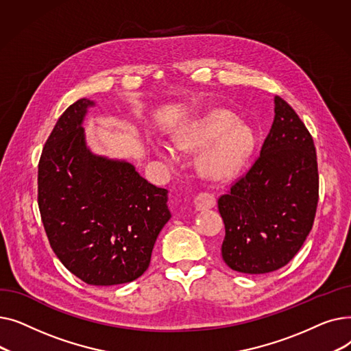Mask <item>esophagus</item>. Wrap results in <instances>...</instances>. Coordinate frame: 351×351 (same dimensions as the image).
<instances>
[{
    "instance_id": "34e87169",
    "label": "esophagus",
    "mask_w": 351,
    "mask_h": 351,
    "mask_svg": "<svg viewBox=\"0 0 351 351\" xmlns=\"http://www.w3.org/2000/svg\"><path fill=\"white\" fill-rule=\"evenodd\" d=\"M216 204V197L212 193H199L195 197V208L196 210H208L212 209Z\"/></svg>"
}]
</instances>
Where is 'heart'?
I'll return each mask as SVG.
<instances>
[{
	"instance_id": "heart-1",
	"label": "heart",
	"mask_w": 351,
	"mask_h": 351,
	"mask_svg": "<svg viewBox=\"0 0 351 351\" xmlns=\"http://www.w3.org/2000/svg\"><path fill=\"white\" fill-rule=\"evenodd\" d=\"M178 149L197 152V171L212 180H230L241 173L256 149L253 129L239 122L226 109L215 108L202 114L173 132ZM155 154L165 162H173V146L163 141H154Z\"/></svg>"
}]
</instances>
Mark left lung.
Segmentation results:
<instances>
[{
  "label": "left lung",
  "mask_w": 351,
  "mask_h": 351,
  "mask_svg": "<svg viewBox=\"0 0 351 351\" xmlns=\"http://www.w3.org/2000/svg\"><path fill=\"white\" fill-rule=\"evenodd\" d=\"M317 200L313 138L294 109L274 97V119L261 156L217 200L226 232L225 263L247 274L287 265L313 228Z\"/></svg>",
  "instance_id": "1"
}]
</instances>
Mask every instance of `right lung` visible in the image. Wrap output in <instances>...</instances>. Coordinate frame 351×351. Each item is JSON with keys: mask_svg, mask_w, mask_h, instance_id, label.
Listing matches in <instances>:
<instances>
[{"mask_svg": "<svg viewBox=\"0 0 351 351\" xmlns=\"http://www.w3.org/2000/svg\"><path fill=\"white\" fill-rule=\"evenodd\" d=\"M94 105L78 99L53 126L38 165V206L62 265L88 285L114 286L149 267L172 215L168 191L143 179L132 163L89 149L82 123Z\"/></svg>", "mask_w": 351, "mask_h": 351, "instance_id": "right-lung-1", "label": "right lung"}]
</instances>
